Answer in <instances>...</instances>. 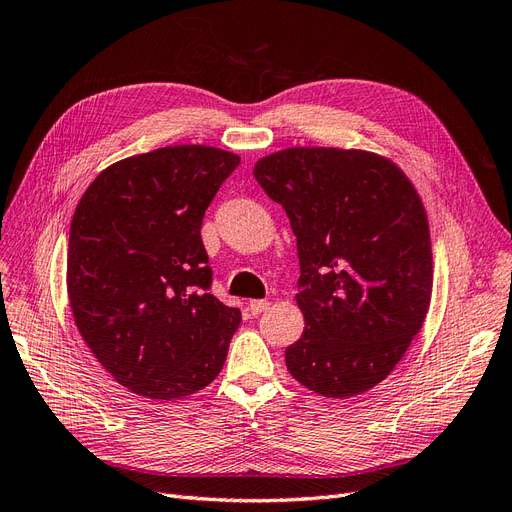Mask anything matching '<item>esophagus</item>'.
Wrapping results in <instances>:
<instances>
[{
	"label": "esophagus",
	"instance_id": "esophagus-1",
	"mask_svg": "<svg viewBox=\"0 0 512 512\" xmlns=\"http://www.w3.org/2000/svg\"><path fill=\"white\" fill-rule=\"evenodd\" d=\"M250 312L254 314V316H258V314H262L265 312V309H269V301H262V299H258V301H250Z\"/></svg>",
	"mask_w": 512,
	"mask_h": 512
}]
</instances>
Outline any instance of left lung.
Listing matches in <instances>:
<instances>
[{
    "instance_id": "8db88e82",
    "label": "left lung",
    "mask_w": 512,
    "mask_h": 512,
    "mask_svg": "<svg viewBox=\"0 0 512 512\" xmlns=\"http://www.w3.org/2000/svg\"><path fill=\"white\" fill-rule=\"evenodd\" d=\"M288 215L301 262L303 335L290 376L348 399L386 380L421 333L433 288L427 211L393 160L365 149L288 147L254 164Z\"/></svg>"
}]
</instances>
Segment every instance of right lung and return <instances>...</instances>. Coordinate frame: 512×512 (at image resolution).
<instances>
[{
	"label": "right lung",
	"instance_id": "1",
	"mask_svg": "<svg viewBox=\"0 0 512 512\" xmlns=\"http://www.w3.org/2000/svg\"><path fill=\"white\" fill-rule=\"evenodd\" d=\"M237 153L170 145L123 158L91 181L68 241V299L98 363L134 395L175 401L224 367L241 314L213 297L200 239Z\"/></svg>",
	"mask_w": 512,
	"mask_h": 512
}]
</instances>
